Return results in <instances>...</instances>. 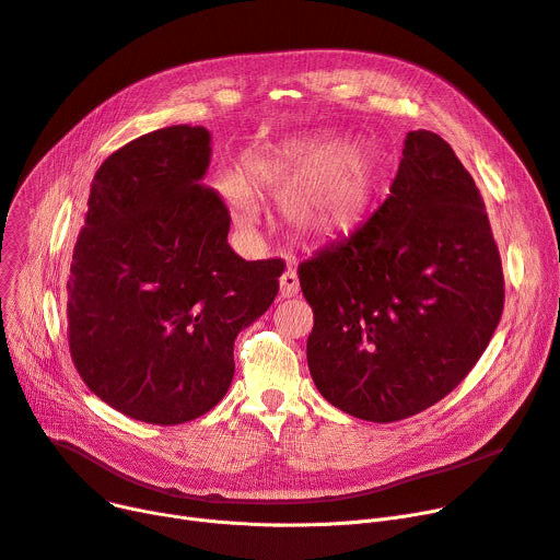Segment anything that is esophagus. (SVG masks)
Masks as SVG:
<instances>
[{
	"instance_id": "obj_1",
	"label": "esophagus",
	"mask_w": 560,
	"mask_h": 560,
	"mask_svg": "<svg viewBox=\"0 0 560 560\" xmlns=\"http://www.w3.org/2000/svg\"><path fill=\"white\" fill-rule=\"evenodd\" d=\"M279 285H281V298H295L300 292V279H298V272L295 270H285L279 279Z\"/></svg>"
}]
</instances>
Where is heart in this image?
<instances>
[{"label": "heart", "mask_w": 560, "mask_h": 560, "mask_svg": "<svg viewBox=\"0 0 560 560\" xmlns=\"http://www.w3.org/2000/svg\"><path fill=\"white\" fill-rule=\"evenodd\" d=\"M378 182V154L370 142L304 140L254 156L245 174L226 170L218 188L243 220L258 213L256 195L281 199V211L311 238L329 241L365 218Z\"/></svg>", "instance_id": "b5f03b06"}]
</instances>
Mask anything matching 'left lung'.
I'll return each mask as SVG.
<instances>
[{"label": "left lung", "instance_id": "obj_1", "mask_svg": "<svg viewBox=\"0 0 560 560\" xmlns=\"http://www.w3.org/2000/svg\"><path fill=\"white\" fill-rule=\"evenodd\" d=\"M317 390L345 413L399 422L447 397L504 311L483 197L452 144L410 131L390 195L347 238L300 262Z\"/></svg>", "mask_w": 560, "mask_h": 560}]
</instances>
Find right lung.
<instances>
[{
  "label": "right lung",
  "mask_w": 560,
  "mask_h": 560,
  "mask_svg": "<svg viewBox=\"0 0 560 560\" xmlns=\"http://www.w3.org/2000/svg\"><path fill=\"white\" fill-rule=\"evenodd\" d=\"M203 127L144 133L95 172L68 279L72 363L102 401L150 424H184L226 395L233 340L270 308L281 258L245 260L229 206L201 184Z\"/></svg>",
  "instance_id": "add662e5"
}]
</instances>
